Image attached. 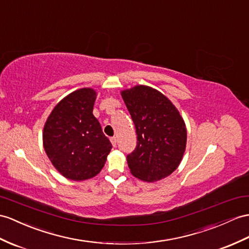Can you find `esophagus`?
<instances>
[{
	"label": "esophagus",
	"instance_id": "34e87169",
	"mask_svg": "<svg viewBox=\"0 0 249 249\" xmlns=\"http://www.w3.org/2000/svg\"><path fill=\"white\" fill-rule=\"evenodd\" d=\"M111 142H112V144L114 145V147H116V144H117V138L116 137H111Z\"/></svg>",
	"mask_w": 249,
	"mask_h": 249
}]
</instances>
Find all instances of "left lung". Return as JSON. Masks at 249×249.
<instances>
[{"instance_id":"obj_1","label":"left lung","mask_w":249,"mask_h":249,"mask_svg":"<svg viewBox=\"0 0 249 249\" xmlns=\"http://www.w3.org/2000/svg\"><path fill=\"white\" fill-rule=\"evenodd\" d=\"M135 124L137 143L126 155L131 173L145 181L170 175L186 149L187 131L172 102L159 90L137 86L121 93Z\"/></svg>"}]
</instances>
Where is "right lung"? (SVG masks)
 Wrapping results in <instances>:
<instances>
[{
	"label": "right lung",
	"instance_id": "right-lung-1",
	"mask_svg": "<svg viewBox=\"0 0 249 249\" xmlns=\"http://www.w3.org/2000/svg\"><path fill=\"white\" fill-rule=\"evenodd\" d=\"M96 92L81 89L54 107L43 130L44 150L64 178L84 180L104 168L112 143L93 115Z\"/></svg>",
	"mask_w": 249,
	"mask_h": 249
}]
</instances>
